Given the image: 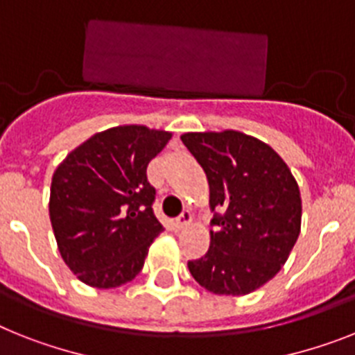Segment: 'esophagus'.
<instances>
[{
	"instance_id": "esophagus-1",
	"label": "esophagus",
	"mask_w": 355,
	"mask_h": 355,
	"mask_svg": "<svg viewBox=\"0 0 355 355\" xmlns=\"http://www.w3.org/2000/svg\"><path fill=\"white\" fill-rule=\"evenodd\" d=\"M191 220H193L191 213H189V211H184V213L177 218V227L178 229H186L187 225H191Z\"/></svg>"
}]
</instances>
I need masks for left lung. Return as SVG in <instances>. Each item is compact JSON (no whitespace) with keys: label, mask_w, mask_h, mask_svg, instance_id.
I'll return each mask as SVG.
<instances>
[{"label":"left lung","mask_w":355,"mask_h":355,"mask_svg":"<svg viewBox=\"0 0 355 355\" xmlns=\"http://www.w3.org/2000/svg\"><path fill=\"white\" fill-rule=\"evenodd\" d=\"M209 182L216 214L211 247L189 261L196 284L218 296H245L282 270L302 231V195L269 144L234 130L180 135Z\"/></svg>","instance_id":"obj_1"}]
</instances>
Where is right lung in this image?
<instances>
[{
	"label": "right lung",
	"mask_w": 355,
	"mask_h": 355,
	"mask_svg": "<svg viewBox=\"0 0 355 355\" xmlns=\"http://www.w3.org/2000/svg\"><path fill=\"white\" fill-rule=\"evenodd\" d=\"M171 132L124 124L95 133L53 171L49 213L68 269L94 288L135 278L164 231L153 213L148 164Z\"/></svg>",
	"instance_id": "right-lung-1"
}]
</instances>
